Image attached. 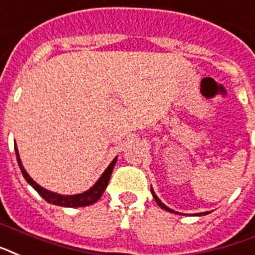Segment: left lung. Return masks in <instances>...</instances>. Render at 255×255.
Wrapping results in <instances>:
<instances>
[{
    "label": "left lung",
    "instance_id": "obj_1",
    "mask_svg": "<svg viewBox=\"0 0 255 255\" xmlns=\"http://www.w3.org/2000/svg\"><path fill=\"white\" fill-rule=\"evenodd\" d=\"M151 192H152V195H153V199H155V202H156V203H158V205L160 206V207H162V209L167 210V211H170V213H175L174 210L168 209V207H167V206L164 205V203H162V202H160V199H159V198L156 197V195H155V192H153L152 190H151ZM206 214H209V213H201V214H198V215H206Z\"/></svg>",
    "mask_w": 255,
    "mask_h": 255
}]
</instances>
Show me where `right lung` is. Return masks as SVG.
Returning <instances> with one entry per match:
<instances>
[{
  "instance_id": "right-lung-1",
  "label": "right lung",
  "mask_w": 255,
  "mask_h": 255,
  "mask_svg": "<svg viewBox=\"0 0 255 255\" xmlns=\"http://www.w3.org/2000/svg\"><path fill=\"white\" fill-rule=\"evenodd\" d=\"M15 155H17V162H18L19 170L24 175V178L26 179L30 186H32L34 190H36L40 195H41L44 199H45L48 203H52V205L63 206V207H84V206L93 205L95 202H97L100 199V197L103 195V192L106 190V187L108 186V182L111 179V174H112V170H114L115 163H116V158L112 160L110 166L107 167V170L103 172V175L100 176V179L97 180L96 184L93 186L92 188H89L88 191L83 192V194H77V195H60V194H56V192L48 191L45 188H42L41 186L34 182V180L28 175V172L25 171V168L22 167V163H21V159L18 156V151H17V147H14Z\"/></svg>"
}]
</instances>
